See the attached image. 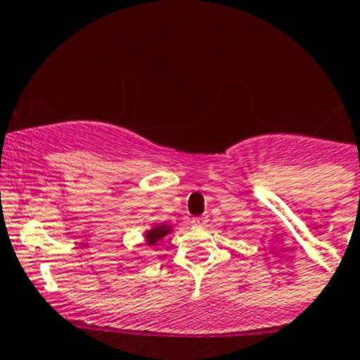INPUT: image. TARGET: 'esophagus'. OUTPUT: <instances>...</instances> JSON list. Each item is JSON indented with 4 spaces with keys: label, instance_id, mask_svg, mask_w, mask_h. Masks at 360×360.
Wrapping results in <instances>:
<instances>
[{
    "label": "esophagus",
    "instance_id": "obj_1",
    "mask_svg": "<svg viewBox=\"0 0 360 360\" xmlns=\"http://www.w3.org/2000/svg\"><path fill=\"white\" fill-rule=\"evenodd\" d=\"M206 221H208V220H206L205 217H196V218H193V220H191L193 225H198V226L206 225Z\"/></svg>",
    "mask_w": 360,
    "mask_h": 360
}]
</instances>
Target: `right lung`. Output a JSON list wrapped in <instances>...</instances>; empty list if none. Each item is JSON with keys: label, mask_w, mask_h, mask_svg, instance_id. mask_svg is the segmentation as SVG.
<instances>
[{"label": "right lung", "mask_w": 360, "mask_h": 360, "mask_svg": "<svg viewBox=\"0 0 360 360\" xmlns=\"http://www.w3.org/2000/svg\"><path fill=\"white\" fill-rule=\"evenodd\" d=\"M167 233H169V226H166V225H157V226H154V229L150 230V232L147 233V243H148V245H154L157 240L164 238Z\"/></svg>", "instance_id": "add662e5"}]
</instances>
